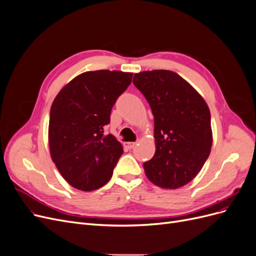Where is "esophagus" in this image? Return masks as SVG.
Instances as JSON below:
<instances>
[{"label":"esophagus","mask_w":256,"mask_h":256,"mask_svg":"<svg viewBox=\"0 0 256 256\" xmlns=\"http://www.w3.org/2000/svg\"><path fill=\"white\" fill-rule=\"evenodd\" d=\"M136 145V142H125V143H124V146H125L126 148H128V150L134 148V147Z\"/></svg>","instance_id":"1"}]
</instances>
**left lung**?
I'll return each mask as SVG.
<instances>
[{
    "instance_id": "left-lung-1",
    "label": "left lung",
    "mask_w": 256,
    "mask_h": 256,
    "mask_svg": "<svg viewBox=\"0 0 256 256\" xmlns=\"http://www.w3.org/2000/svg\"><path fill=\"white\" fill-rule=\"evenodd\" d=\"M134 86L148 102L154 120V157L143 164L158 187L177 189L203 168L212 145L210 111L203 97L176 72L134 74Z\"/></svg>"
}]
</instances>
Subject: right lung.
<instances>
[{"instance_id": "right-lung-1", "label": "right lung", "mask_w": 256, "mask_h": 256, "mask_svg": "<svg viewBox=\"0 0 256 256\" xmlns=\"http://www.w3.org/2000/svg\"><path fill=\"white\" fill-rule=\"evenodd\" d=\"M132 74L86 72L76 76L53 100L49 148L54 164L74 188L92 191L111 180L124 152L112 134H104L116 99L127 90Z\"/></svg>"}]
</instances>
